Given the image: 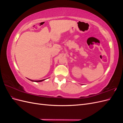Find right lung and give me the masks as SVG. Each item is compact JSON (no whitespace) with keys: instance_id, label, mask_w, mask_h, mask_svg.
Returning a JSON list of instances; mask_svg holds the SVG:
<instances>
[{"instance_id":"right-lung-1","label":"right lung","mask_w":123,"mask_h":123,"mask_svg":"<svg viewBox=\"0 0 123 123\" xmlns=\"http://www.w3.org/2000/svg\"><path fill=\"white\" fill-rule=\"evenodd\" d=\"M29 80H30V79H29ZM31 80V81H35V82H40V81H43V80Z\"/></svg>"}]
</instances>
